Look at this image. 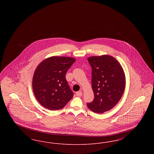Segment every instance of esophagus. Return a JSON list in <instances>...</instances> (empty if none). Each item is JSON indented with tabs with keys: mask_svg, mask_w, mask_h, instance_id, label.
<instances>
[{
	"mask_svg": "<svg viewBox=\"0 0 154 154\" xmlns=\"http://www.w3.org/2000/svg\"><path fill=\"white\" fill-rule=\"evenodd\" d=\"M76 95L77 96H79V97H80L82 95V92H81V91H78V92H76Z\"/></svg>",
	"mask_w": 154,
	"mask_h": 154,
	"instance_id": "obj_1",
	"label": "esophagus"
}]
</instances>
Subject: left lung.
<instances>
[{"mask_svg": "<svg viewBox=\"0 0 154 154\" xmlns=\"http://www.w3.org/2000/svg\"><path fill=\"white\" fill-rule=\"evenodd\" d=\"M92 67V88L94 94L88 109L96 113L112 109L124 92L126 78L124 69L115 58L108 55L89 57Z\"/></svg>", "mask_w": 154, "mask_h": 154, "instance_id": "obj_1", "label": "left lung"}]
</instances>
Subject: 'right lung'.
<instances>
[{"label":"right lung","mask_w":154,"mask_h":154,"mask_svg":"<svg viewBox=\"0 0 154 154\" xmlns=\"http://www.w3.org/2000/svg\"><path fill=\"white\" fill-rule=\"evenodd\" d=\"M75 61L72 57L53 56L37 66L33 76V91L37 101L45 108L60 110L73 97L65 75Z\"/></svg>","instance_id":"obj_1"}]
</instances>
